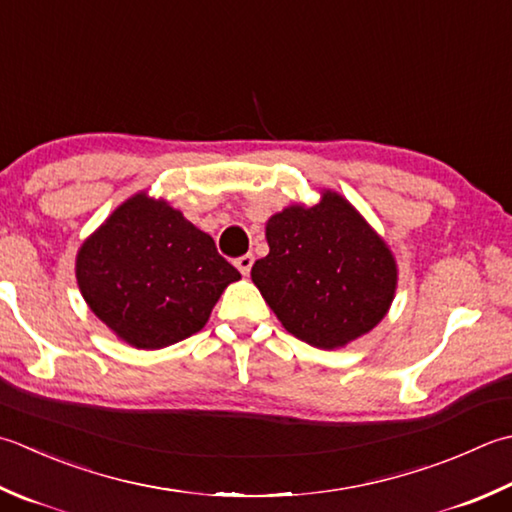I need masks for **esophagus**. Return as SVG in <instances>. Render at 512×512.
<instances>
[{
  "label": "esophagus",
  "mask_w": 512,
  "mask_h": 512,
  "mask_svg": "<svg viewBox=\"0 0 512 512\" xmlns=\"http://www.w3.org/2000/svg\"><path fill=\"white\" fill-rule=\"evenodd\" d=\"M253 262H255V257L253 255H242V257H237L235 259V266H237V270L239 273H242L244 277H248V273H250V268H253Z\"/></svg>",
  "instance_id": "34e87169"
}]
</instances>
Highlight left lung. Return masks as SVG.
I'll return each mask as SVG.
<instances>
[{
  "mask_svg": "<svg viewBox=\"0 0 512 512\" xmlns=\"http://www.w3.org/2000/svg\"><path fill=\"white\" fill-rule=\"evenodd\" d=\"M266 242L250 277L290 335L335 350L386 317L399 279L395 255L344 195L324 188L315 206L279 210L266 222Z\"/></svg>",
  "mask_w": 512,
  "mask_h": 512,
  "instance_id": "8db88e82",
  "label": "left lung"
}]
</instances>
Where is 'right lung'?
<instances>
[{"mask_svg":"<svg viewBox=\"0 0 512 512\" xmlns=\"http://www.w3.org/2000/svg\"><path fill=\"white\" fill-rule=\"evenodd\" d=\"M79 293L128 346L157 350L202 330L239 270L182 210L139 190L75 257Z\"/></svg>","mask_w":512,"mask_h":512,"instance_id":"right-lung-1","label":"right lung"}]
</instances>
